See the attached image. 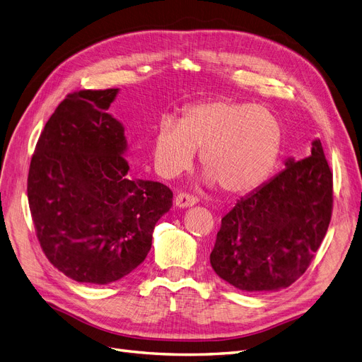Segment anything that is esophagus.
I'll use <instances>...</instances> for the list:
<instances>
[{
	"mask_svg": "<svg viewBox=\"0 0 362 362\" xmlns=\"http://www.w3.org/2000/svg\"><path fill=\"white\" fill-rule=\"evenodd\" d=\"M197 202H198L197 197H194L191 194H186V192H180L175 198L176 207H180V209H183V207H192V206H195Z\"/></svg>",
	"mask_w": 362,
	"mask_h": 362,
	"instance_id": "1",
	"label": "esophagus"
}]
</instances>
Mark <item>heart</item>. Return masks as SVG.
<instances>
[{"label":"heart","instance_id":"obj_1","mask_svg":"<svg viewBox=\"0 0 362 362\" xmlns=\"http://www.w3.org/2000/svg\"><path fill=\"white\" fill-rule=\"evenodd\" d=\"M281 148V125L263 106L225 99L186 107L179 124L165 119L152 142V158L163 177L187 171L201 151L207 180L229 195L255 191L272 171Z\"/></svg>","mask_w":362,"mask_h":362}]
</instances>
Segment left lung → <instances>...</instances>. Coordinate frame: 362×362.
Segmentation results:
<instances>
[{
  "label": "left lung",
  "mask_w": 362,
  "mask_h": 362,
  "mask_svg": "<svg viewBox=\"0 0 362 362\" xmlns=\"http://www.w3.org/2000/svg\"><path fill=\"white\" fill-rule=\"evenodd\" d=\"M332 213L333 171L318 139L310 156L288 158L284 170L222 218L211 268L238 290L286 288L309 268Z\"/></svg>",
  "instance_id": "1"
}]
</instances>
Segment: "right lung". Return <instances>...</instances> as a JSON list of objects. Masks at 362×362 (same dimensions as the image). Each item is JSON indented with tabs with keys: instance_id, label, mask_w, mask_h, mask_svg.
Instances as JSON below:
<instances>
[{
	"instance_id": "add662e5",
	"label": "right lung",
	"mask_w": 362,
	"mask_h": 362,
	"mask_svg": "<svg viewBox=\"0 0 362 362\" xmlns=\"http://www.w3.org/2000/svg\"><path fill=\"white\" fill-rule=\"evenodd\" d=\"M117 93H69L47 121L29 165V210L44 255L87 284L134 271L173 206L170 187L129 175L124 127L107 114Z\"/></svg>"
}]
</instances>
